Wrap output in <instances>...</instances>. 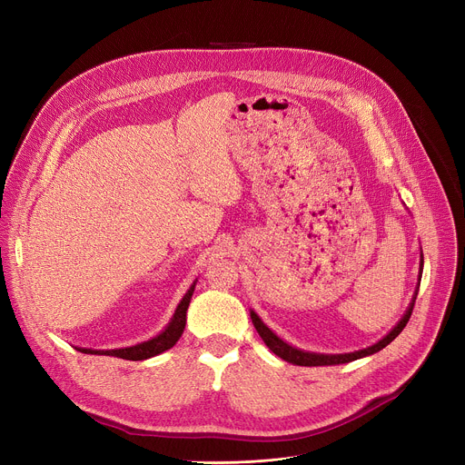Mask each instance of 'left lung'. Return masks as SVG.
Here are the masks:
<instances>
[{"label":"left lung","mask_w":465,"mask_h":465,"mask_svg":"<svg viewBox=\"0 0 465 465\" xmlns=\"http://www.w3.org/2000/svg\"><path fill=\"white\" fill-rule=\"evenodd\" d=\"M418 289H420V287H418ZM416 296H418V294H416ZM416 296H414V300H412L409 311H407L405 316L401 318V322L397 323L382 341H379L377 344H373V346H370V348H366V350L353 351V353H344V355H320V353H309V351L296 350V348L289 346L287 342H283L282 339H278V337L272 333V331L259 320V316H257L253 311L250 312V316H252V323H253L255 331L259 333V337L262 339V342L271 348L272 353H276V355L282 357L283 361L292 362V364H296V366H331V364L351 362V361H357V359H361V357H368V355L377 353V351H381L382 348H386L397 335L401 333V331L405 329V325L409 323L411 314H412V309H414Z\"/></svg>","instance_id":"obj_1"}]
</instances>
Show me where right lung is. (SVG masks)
I'll use <instances>...</instances> for the list:
<instances>
[{
  "label": "right lung",
  "instance_id": "obj_1",
  "mask_svg": "<svg viewBox=\"0 0 465 465\" xmlns=\"http://www.w3.org/2000/svg\"><path fill=\"white\" fill-rule=\"evenodd\" d=\"M193 291H194V285H191V289L185 292V296L182 298V302L178 303V307L174 311V316H173L171 323L165 327L163 333H160L158 337H154L147 342L132 346V348H123V350H106V351L101 350V351H97V350H83L81 348L79 351L92 353V355H110V357H119V359H126V361H145V359H151L154 355L163 353L165 350H171L183 333L185 312H187Z\"/></svg>",
  "mask_w": 465,
  "mask_h": 465
}]
</instances>
